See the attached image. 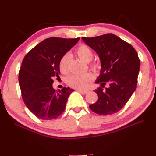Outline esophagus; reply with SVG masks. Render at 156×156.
<instances>
[{
	"label": "esophagus",
	"instance_id": "34e87169",
	"mask_svg": "<svg viewBox=\"0 0 156 156\" xmlns=\"http://www.w3.org/2000/svg\"><path fill=\"white\" fill-rule=\"evenodd\" d=\"M77 90H78V91H80L81 93H84V94H86V93H89V90H83V89H77Z\"/></svg>",
	"mask_w": 156,
	"mask_h": 156
}]
</instances>
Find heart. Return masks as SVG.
<instances>
[{
    "label": "heart",
    "instance_id": "obj_1",
    "mask_svg": "<svg viewBox=\"0 0 156 156\" xmlns=\"http://www.w3.org/2000/svg\"><path fill=\"white\" fill-rule=\"evenodd\" d=\"M76 53L80 58L84 61L89 62L91 61L93 56V51L87 45L82 44L76 50ZM70 55L69 54L62 56L59 62V69L61 72L66 74L69 72ZM100 63L94 61L90 65V68L94 71H98L100 68ZM94 79V76L91 73L87 72L83 74H74L69 76L68 78V84L72 87L78 89H84L89 86L90 83Z\"/></svg>",
    "mask_w": 156,
    "mask_h": 156
}]
</instances>
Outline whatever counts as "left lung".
I'll return each instance as SVG.
<instances>
[{
	"mask_svg": "<svg viewBox=\"0 0 156 156\" xmlns=\"http://www.w3.org/2000/svg\"><path fill=\"white\" fill-rule=\"evenodd\" d=\"M84 43L98 54L101 70L95 90L98 95L90 109L101 115H110L121 110L136 89L140 59L129 44L114 34L108 33L95 37H82ZM108 82L109 87L103 88Z\"/></svg>",
	"mask_w": 156,
	"mask_h": 156,
	"instance_id": "1",
	"label": "left lung"
}]
</instances>
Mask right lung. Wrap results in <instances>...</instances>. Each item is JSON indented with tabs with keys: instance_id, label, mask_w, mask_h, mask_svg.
I'll return each mask as SVG.
<instances>
[{
	"instance_id": "right-lung-1",
	"label": "right lung",
	"mask_w": 156,
	"mask_h": 156,
	"mask_svg": "<svg viewBox=\"0 0 156 156\" xmlns=\"http://www.w3.org/2000/svg\"><path fill=\"white\" fill-rule=\"evenodd\" d=\"M80 38L50 37L42 41L24 56L19 72V83L25 105L37 117L52 120L66 109L67 99L74 90H56L53 78L60 74L59 62Z\"/></svg>"
}]
</instances>
